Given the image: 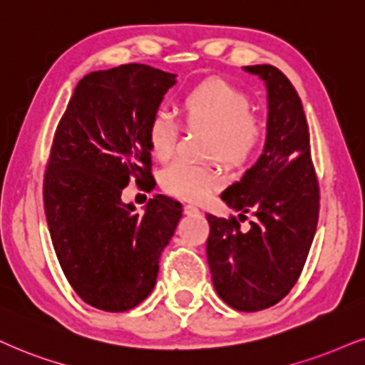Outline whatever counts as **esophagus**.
Here are the masks:
<instances>
[{
  "label": "esophagus",
  "mask_w": 365,
  "mask_h": 365,
  "mask_svg": "<svg viewBox=\"0 0 365 365\" xmlns=\"http://www.w3.org/2000/svg\"><path fill=\"white\" fill-rule=\"evenodd\" d=\"M184 213H187V215H197V213H200V210H197L195 205H184Z\"/></svg>",
  "instance_id": "34e87169"
}]
</instances>
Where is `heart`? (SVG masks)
Listing matches in <instances>:
<instances>
[{
    "mask_svg": "<svg viewBox=\"0 0 365 365\" xmlns=\"http://www.w3.org/2000/svg\"><path fill=\"white\" fill-rule=\"evenodd\" d=\"M181 113L187 127H205L213 132L208 155L217 157L228 168H242L259 154L265 138V125L252 111L245 93L222 79H208L184 93ZM179 138V123L168 111L157 110L147 123V142L152 155L168 160L174 155ZM162 190L190 201L205 200L222 184L215 168L175 160L162 170Z\"/></svg>",
    "mask_w": 365,
    "mask_h": 365,
    "instance_id": "obj_1",
    "label": "heart"
}]
</instances>
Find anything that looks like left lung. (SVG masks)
I'll return each instance as SVG.
<instances>
[{"mask_svg": "<svg viewBox=\"0 0 365 365\" xmlns=\"http://www.w3.org/2000/svg\"><path fill=\"white\" fill-rule=\"evenodd\" d=\"M244 71L267 88V137L262 155L222 200L241 221L250 212L255 222L245 232L235 217L206 215V255L220 298L238 312H259L284 298L303 271L317 232L320 187L294 86L274 66Z\"/></svg>", "mask_w": 365, "mask_h": 365, "instance_id": "1", "label": "left lung"}]
</instances>
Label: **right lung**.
Returning <instances> with one entry per match:
<instances>
[{
	"mask_svg": "<svg viewBox=\"0 0 365 365\" xmlns=\"http://www.w3.org/2000/svg\"><path fill=\"white\" fill-rule=\"evenodd\" d=\"M175 74L125 64L84 76L58 121L43 206L64 276L84 303L120 313L155 286L182 206L157 195L143 213L121 201L130 179L152 184L147 123Z\"/></svg>",
	"mask_w": 365,
	"mask_h": 365,
	"instance_id": "right-lung-1",
	"label": "right lung"
}]
</instances>
